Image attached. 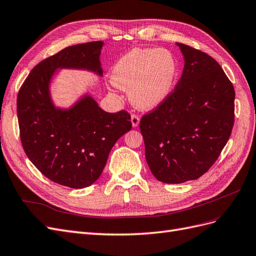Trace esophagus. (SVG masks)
<instances>
[{
	"label": "esophagus",
	"mask_w": 256,
	"mask_h": 256,
	"mask_svg": "<svg viewBox=\"0 0 256 256\" xmlns=\"http://www.w3.org/2000/svg\"><path fill=\"white\" fill-rule=\"evenodd\" d=\"M131 124H132L134 128L138 127V124H140V118H138V116L136 114H132L131 115Z\"/></svg>",
	"instance_id": "1"
}]
</instances>
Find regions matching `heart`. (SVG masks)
Instances as JSON below:
<instances>
[{
  "label": "heart",
  "mask_w": 256,
  "mask_h": 256,
  "mask_svg": "<svg viewBox=\"0 0 256 256\" xmlns=\"http://www.w3.org/2000/svg\"><path fill=\"white\" fill-rule=\"evenodd\" d=\"M177 70V60L171 51L134 48L116 62L110 79L115 88L129 92L136 108L150 110L171 94Z\"/></svg>",
  "instance_id": "heart-1"
}]
</instances>
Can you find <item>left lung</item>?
Returning a JSON list of instances; mask_svg holds the SVG:
<instances>
[{"label":"left lung","instance_id":"left-lung-1","mask_svg":"<svg viewBox=\"0 0 256 256\" xmlns=\"http://www.w3.org/2000/svg\"><path fill=\"white\" fill-rule=\"evenodd\" d=\"M184 70L172 94L140 122L145 158L166 184L198 180L218 159L234 126L235 90L208 54L176 42Z\"/></svg>","mask_w":256,"mask_h":256}]
</instances>
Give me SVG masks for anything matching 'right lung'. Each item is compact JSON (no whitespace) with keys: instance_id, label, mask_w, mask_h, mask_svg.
<instances>
[{"instance_id":"obj_1","label":"right lung","mask_w":256,"mask_h":256,"mask_svg":"<svg viewBox=\"0 0 256 256\" xmlns=\"http://www.w3.org/2000/svg\"><path fill=\"white\" fill-rule=\"evenodd\" d=\"M104 42L67 47L36 65L19 90L17 115L28 158L50 180L74 189L94 184L112 147L131 129L126 111L108 113L85 92L69 108L54 104L51 82L60 69L102 76Z\"/></svg>"}]
</instances>
